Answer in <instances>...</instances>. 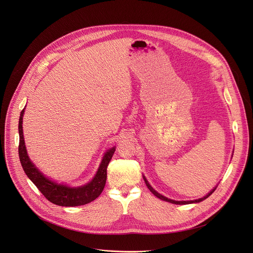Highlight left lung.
<instances>
[{"instance_id": "left-lung-1", "label": "left lung", "mask_w": 253, "mask_h": 253, "mask_svg": "<svg viewBox=\"0 0 253 253\" xmlns=\"http://www.w3.org/2000/svg\"><path fill=\"white\" fill-rule=\"evenodd\" d=\"M144 178V181H145V183H146V186H147V188L149 189V191L154 195V196H156L158 199H160V200H164V201H167V202H169V203H171V204H176V205H185V204H192V203H200V202H202V201H204L205 199H207L208 198L209 196H211L213 193H214V191L216 190V188L214 189V190H212L208 195L207 196H205L204 198H201V199H198V200H195V201H173V200H170V199H168V198H166V197H164L163 195H160V194H158L156 191H154L153 189H152V187L149 185L148 183V181L146 180V178L145 177H143Z\"/></svg>"}]
</instances>
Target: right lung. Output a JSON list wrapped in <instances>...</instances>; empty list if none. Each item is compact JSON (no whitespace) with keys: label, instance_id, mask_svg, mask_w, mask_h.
<instances>
[{"label":"right lung","instance_id":"add662e5","mask_svg":"<svg viewBox=\"0 0 253 253\" xmlns=\"http://www.w3.org/2000/svg\"><path fill=\"white\" fill-rule=\"evenodd\" d=\"M25 109V108H24ZM24 109L21 111L19 119V158L27 176L32 180V182L37 187V189L42 193V195L46 198L49 202L63 207H76L82 206L90 203L96 200L101 193L103 192L106 179H107V168L110 160L115 152V147L108 150L102 160V164L98 169V172L94 179L87 185L80 188H70L63 185H57V183L51 181L47 177H45L30 162L28 157L24 136H23V114Z\"/></svg>","mask_w":253,"mask_h":253}]
</instances>
